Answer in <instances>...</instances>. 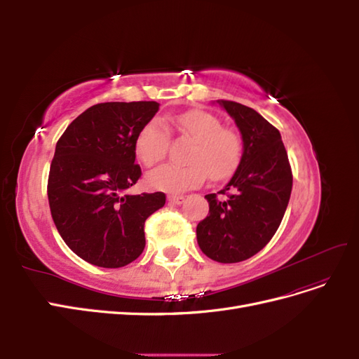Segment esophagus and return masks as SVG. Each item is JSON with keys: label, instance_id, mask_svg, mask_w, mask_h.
Wrapping results in <instances>:
<instances>
[{"label": "esophagus", "instance_id": "obj_1", "mask_svg": "<svg viewBox=\"0 0 359 359\" xmlns=\"http://www.w3.org/2000/svg\"><path fill=\"white\" fill-rule=\"evenodd\" d=\"M184 199H186V198H184L182 194H169V196H168V201L170 203H175V205H181L184 202Z\"/></svg>", "mask_w": 359, "mask_h": 359}]
</instances>
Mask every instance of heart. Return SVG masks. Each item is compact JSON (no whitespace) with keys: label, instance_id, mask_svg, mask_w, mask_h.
Segmentation results:
<instances>
[{"label":"heart","instance_id":"obj_1","mask_svg":"<svg viewBox=\"0 0 359 359\" xmlns=\"http://www.w3.org/2000/svg\"><path fill=\"white\" fill-rule=\"evenodd\" d=\"M178 132L193 140L186 160L189 165H168L148 177L153 189L184 191L211 181L229 180L243 160V140L233 128L222 127V121L203 111H187L172 119ZM170 145V133L160 119L154 118L139 130L135 139L136 157L147 168L165 160Z\"/></svg>","mask_w":359,"mask_h":359}]
</instances>
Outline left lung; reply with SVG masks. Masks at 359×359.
<instances>
[{
    "label": "left lung",
    "instance_id": "8db88e82",
    "mask_svg": "<svg viewBox=\"0 0 359 359\" xmlns=\"http://www.w3.org/2000/svg\"><path fill=\"white\" fill-rule=\"evenodd\" d=\"M219 103L240 128L244 153L229 184L205 196L210 212L199 222L196 236L210 259L235 264L255 256L274 236L287 208L293 177L283 140L273 124L241 103Z\"/></svg>",
    "mask_w": 359,
    "mask_h": 359
}]
</instances>
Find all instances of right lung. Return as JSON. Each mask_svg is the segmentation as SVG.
Here are the masks:
<instances>
[{
	"label": "right lung",
	"mask_w": 359,
	"mask_h": 359,
	"mask_svg": "<svg viewBox=\"0 0 359 359\" xmlns=\"http://www.w3.org/2000/svg\"><path fill=\"white\" fill-rule=\"evenodd\" d=\"M157 102H107L88 107L61 135L48 199L73 253L102 268H121L145 248V220L166 202L163 191L126 194L142 175L135 139L158 111Z\"/></svg>",
	"instance_id": "right-lung-1"
}]
</instances>
